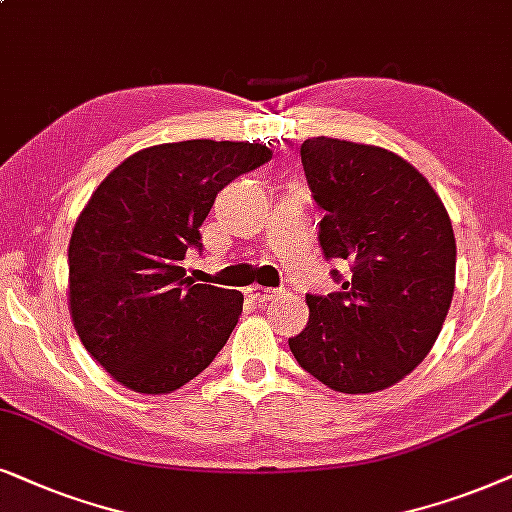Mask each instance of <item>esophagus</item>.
Masks as SVG:
<instances>
[{"label":"esophagus","instance_id":"obj_1","mask_svg":"<svg viewBox=\"0 0 512 512\" xmlns=\"http://www.w3.org/2000/svg\"><path fill=\"white\" fill-rule=\"evenodd\" d=\"M281 292L274 290V288H262V285H252V288H248V297L255 299V302H271V299H276Z\"/></svg>","mask_w":512,"mask_h":512}]
</instances>
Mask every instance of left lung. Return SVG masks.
Listing matches in <instances>:
<instances>
[{
	"instance_id": "obj_1",
	"label": "left lung",
	"mask_w": 512,
	"mask_h": 512,
	"mask_svg": "<svg viewBox=\"0 0 512 512\" xmlns=\"http://www.w3.org/2000/svg\"><path fill=\"white\" fill-rule=\"evenodd\" d=\"M302 163L325 210V257L349 262L351 276L339 292L306 295L309 323L290 351L332 391H384L428 356L447 318L452 220L431 182L384 147L320 135L304 140Z\"/></svg>"
}]
</instances>
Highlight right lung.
I'll use <instances>...</instances> for the list:
<instances>
[{"mask_svg":"<svg viewBox=\"0 0 512 512\" xmlns=\"http://www.w3.org/2000/svg\"><path fill=\"white\" fill-rule=\"evenodd\" d=\"M271 154L260 142H166L128 156L91 194L67 248V302L81 344L121 386L173 393L227 344L243 295L194 283L182 260L201 250L217 192Z\"/></svg>","mask_w":512,"mask_h":512,"instance_id":"right-lung-1","label":"right lung"}]
</instances>
